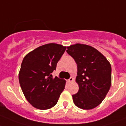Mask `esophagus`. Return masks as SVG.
Here are the masks:
<instances>
[{"label": "esophagus", "mask_w": 126, "mask_h": 126, "mask_svg": "<svg viewBox=\"0 0 126 126\" xmlns=\"http://www.w3.org/2000/svg\"><path fill=\"white\" fill-rule=\"evenodd\" d=\"M74 81V79L73 77H70L69 78V79L68 80V82L69 83H71V82H73Z\"/></svg>", "instance_id": "34e87169"}]
</instances>
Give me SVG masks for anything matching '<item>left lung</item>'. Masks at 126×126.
<instances>
[{"label":"left lung","mask_w":126,"mask_h":126,"mask_svg":"<svg viewBox=\"0 0 126 126\" xmlns=\"http://www.w3.org/2000/svg\"><path fill=\"white\" fill-rule=\"evenodd\" d=\"M67 53L77 64L76 82L79 86L73 100L78 108L91 110L103 101L111 84V67L97 49L86 44L67 47Z\"/></svg>","instance_id":"obj_1"}]
</instances>
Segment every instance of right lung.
<instances>
[{
    "label": "right lung",
    "mask_w": 126,
    "mask_h": 126,
    "mask_svg": "<svg viewBox=\"0 0 126 126\" xmlns=\"http://www.w3.org/2000/svg\"><path fill=\"white\" fill-rule=\"evenodd\" d=\"M66 49L61 44L51 43L38 47L27 54L22 62L19 83L25 97L38 110L53 108L65 88V81L51 73Z\"/></svg>",
    "instance_id": "1"
}]
</instances>
